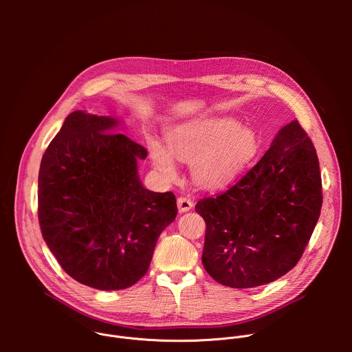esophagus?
I'll return each mask as SVG.
<instances>
[{
    "instance_id": "1",
    "label": "esophagus",
    "mask_w": 352,
    "mask_h": 352,
    "mask_svg": "<svg viewBox=\"0 0 352 352\" xmlns=\"http://www.w3.org/2000/svg\"><path fill=\"white\" fill-rule=\"evenodd\" d=\"M177 205H178V210H179L181 213H184V212H188V210L192 209L193 202H192V200H190L189 197H186V196H179L178 200H177Z\"/></svg>"
}]
</instances>
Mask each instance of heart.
Segmentation results:
<instances>
[{"label": "heart", "instance_id": "1", "mask_svg": "<svg viewBox=\"0 0 352 352\" xmlns=\"http://www.w3.org/2000/svg\"><path fill=\"white\" fill-rule=\"evenodd\" d=\"M167 147L157 139H148V148L156 170L167 179L177 178L174 159L192 162V174L206 186L221 185L234 178L258 152L254 131L239 128L232 120L217 118L185 122L166 133Z\"/></svg>", "mask_w": 352, "mask_h": 352}]
</instances>
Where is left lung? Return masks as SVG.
Returning a JSON list of instances; mask_svg holds the SVG:
<instances>
[{
	"label": "left lung",
	"mask_w": 352,
	"mask_h": 352,
	"mask_svg": "<svg viewBox=\"0 0 352 352\" xmlns=\"http://www.w3.org/2000/svg\"><path fill=\"white\" fill-rule=\"evenodd\" d=\"M322 202L315 146L292 121L254 167L196 204L206 223V272L231 288H254L287 274L304 254Z\"/></svg>",
	"instance_id": "1"
}]
</instances>
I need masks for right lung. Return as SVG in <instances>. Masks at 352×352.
Segmentation results:
<instances>
[{"mask_svg":"<svg viewBox=\"0 0 352 352\" xmlns=\"http://www.w3.org/2000/svg\"><path fill=\"white\" fill-rule=\"evenodd\" d=\"M117 120L69 114L38 171V224L61 267L96 289H124L147 272L162 231L175 220L173 192L143 188L147 150L114 131Z\"/></svg>","mask_w":352,"mask_h":352,"instance_id":"1","label":"right lung"}]
</instances>
